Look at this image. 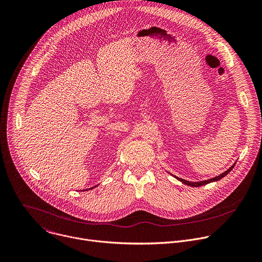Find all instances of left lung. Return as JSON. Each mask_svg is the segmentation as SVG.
Listing matches in <instances>:
<instances>
[{
  "instance_id": "8db88e82",
  "label": "left lung",
  "mask_w": 262,
  "mask_h": 262,
  "mask_svg": "<svg viewBox=\"0 0 262 262\" xmlns=\"http://www.w3.org/2000/svg\"><path fill=\"white\" fill-rule=\"evenodd\" d=\"M234 165H235V162L229 167V168H227L225 171H223L222 173H220V175H218V176H216V177H214V178H211V179H208V180H203V181H198V182H191V181H187V180H184V179H182V178H179V177H177V176H175V175H172V173H170L169 171H167V170H165V171H167L169 175H171L173 178H176L177 180H179L180 182H182L183 184H185V185H188V186H190V187H200V186H203V185H206V184H209V183H212V182H217V181H219V180H221L223 177H225L227 173L234 167Z\"/></svg>"
}]
</instances>
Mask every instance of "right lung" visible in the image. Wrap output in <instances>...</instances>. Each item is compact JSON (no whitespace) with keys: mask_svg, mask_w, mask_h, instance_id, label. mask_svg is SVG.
Returning <instances> with one entry per match:
<instances>
[{"mask_svg":"<svg viewBox=\"0 0 262 262\" xmlns=\"http://www.w3.org/2000/svg\"><path fill=\"white\" fill-rule=\"evenodd\" d=\"M99 185V184H98ZM98 185H96V186H94V187H92V188H89V189H83V190H80V191H87V190H91V189H93V188H95V187H97Z\"/></svg>","mask_w":262,"mask_h":262,"instance_id":"add662e5","label":"right lung"}]
</instances>
